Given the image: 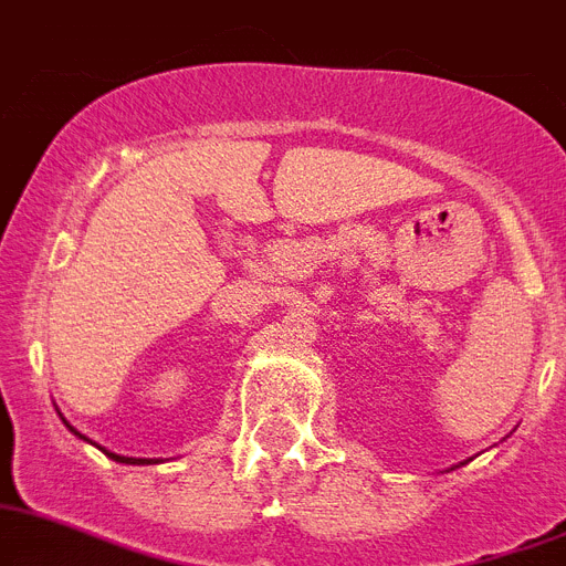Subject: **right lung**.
Listing matches in <instances>:
<instances>
[{"instance_id":"obj_1","label":"right lung","mask_w":566,"mask_h":566,"mask_svg":"<svg viewBox=\"0 0 566 566\" xmlns=\"http://www.w3.org/2000/svg\"><path fill=\"white\" fill-rule=\"evenodd\" d=\"M62 423H65V427L71 429V432H74L76 438H82V441H88V438H85V434L76 432V429L65 421V418H62ZM88 443H91V441H88ZM96 449H103V447H96ZM103 452L111 458V461H117V463H134V467H143V463H157V461H154V458H125V455H117V452H111V449H103Z\"/></svg>"}]
</instances>
